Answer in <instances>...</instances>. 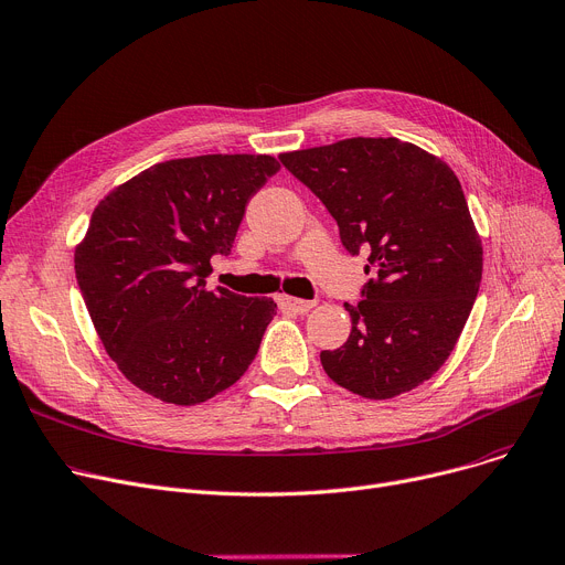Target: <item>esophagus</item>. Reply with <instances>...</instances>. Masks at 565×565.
<instances>
[{
	"label": "esophagus",
	"mask_w": 565,
	"mask_h": 565,
	"mask_svg": "<svg viewBox=\"0 0 565 565\" xmlns=\"http://www.w3.org/2000/svg\"><path fill=\"white\" fill-rule=\"evenodd\" d=\"M278 306L285 312H294V315H306L315 308V301H301V298H294V296H278Z\"/></svg>",
	"instance_id": "34e87169"
}]
</instances>
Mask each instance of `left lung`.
<instances>
[{
    "mask_svg": "<svg viewBox=\"0 0 565 565\" xmlns=\"http://www.w3.org/2000/svg\"><path fill=\"white\" fill-rule=\"evenodd\" d=\"M338 221L351 255L370 250L351 335L321 351L326 374L364 399H392L434 376L454 351L481 285L483 248L449 166L394 137L282 152Z\"/></svg>",
    "mask_w": 565,
    "mask_h": 565,
    "instance_id": "obj_1",
    "label": "left lung"
}]
</instances>
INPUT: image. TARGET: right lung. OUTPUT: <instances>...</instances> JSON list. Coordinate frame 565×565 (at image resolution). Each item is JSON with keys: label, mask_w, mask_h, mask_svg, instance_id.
Segmentation results:
<instances>
[{"label": "right lung", "mask_w": 565, "mask_h": 565, "mask_svg": "<svg viewBox=\"0 0 565 565\" xmlns=\"http://www.w3.org/2000/svg\"><path fill=\"white\" fill-rule=\"evenodd\" d=\"M280 171L271 154H201L150 166L93 210L75 248L90 321L129 383L195 406L237 383L276 315L271 298L207 289L246 203Z\"/></svg>", "instance_id": "add662e5"}]
</instances>
